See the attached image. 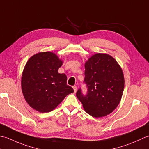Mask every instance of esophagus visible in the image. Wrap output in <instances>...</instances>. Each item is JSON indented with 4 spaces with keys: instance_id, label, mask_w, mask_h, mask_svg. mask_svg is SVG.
Listing matches in <instances>:
<instances>
[{
    "instance_id": "esophagus-1",
    "label": "esophagus",
    "mask_w": 149,
    "mask_h": 149,
    "mask_svg": "<svg viewBox=\"0 0 149 149\" xmlns=\"http://www.w3.org/2000/svg\"><path fill=\"white\" fill-rule=\"evenodd\" d=\"M73 89H74V93H75L77 91V86H73Z\"/></svg>"
}]
</instances>
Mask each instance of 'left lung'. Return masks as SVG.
I'll return each mask as SVG.
<instances>
[{
  "instance_id": "1",
  "label": "left lung",
  "mask_w": 149,
  "mask_h": 149,
  "mask_svg": "<svg viewBox=\"0 0 149 149\" xmlns=\"http://www.w3.org/2000/svg\"><path fill=\"white\" fill-rule=\"evenodd\" d=\"M84 83L88 93L84 96L81 89L76 96L85 111L95 118L111 113L121 100L124 76L121 66L107 54L97 53L84 63Z\"/></svg>"
}]
</instances>
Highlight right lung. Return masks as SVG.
I'll list each match as a JSON object with an SVG mask.
<instances>
[{
    "instance_id": "obj_1",
    "label": "right lung",
    "mask_w": 149,
    "mask_h": 149,
    "mask_svg": "<svg viewBox=\"0 0 149 149\" xmlns=\"http://www.w3.org/2000/svg\"><path fill=\"white\" fill-rule=\"evenodd\" d=\"M63 61L55 53L40 52L31 56L24 66L21 86L29 105L40 113L52 111L68 94L74 92L66 84L67 77L59 74Z\"/></svg>"
}]
</instances>
